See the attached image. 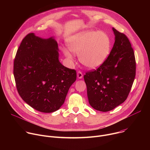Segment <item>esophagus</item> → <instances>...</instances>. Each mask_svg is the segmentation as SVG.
I'll return each instance as SVG.
<instances>
[{
    "instance_id": "obj_1",
    "label": "esophagus",
    "mask_w": 150,
    "mask_h": 150,
    "mask_svg": "<svg viewBox=\"0 0 150 150\" xmlns=\"http://www.w3.org/2000/svg\"><path fill=\"white\" fill-rule=\"evenodd\" d=\"M82 76H83V75H82V72H80V71H78V72H77V77H78L79 79H81V78H82Z\"/></svg>"
}]
</instances>
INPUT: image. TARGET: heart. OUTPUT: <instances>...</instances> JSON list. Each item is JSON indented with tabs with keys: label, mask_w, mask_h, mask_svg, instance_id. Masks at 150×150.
Returning <instances> with one entry per match:
<instances>
[{
	"label": "heart",
	"mask_w": 150,
	"mask_h": 150,
	"mask_svg": "<svg viewBox=\"0 0 150 150\" xmlns=\"http://www.w3.org/2000/svg\"><path fill=\"white\" fill-rule=\"evenodd\" d=\"M68 46L72 52L78 54L79 60L83 66L93 69L100 67L108 58L110 40L104 32L87 30L72 36ZM70 51L63 49L64 54L72 59L73 54Z\"/></svg>",
	"instance_id": "heart-1"
}]
</instances>
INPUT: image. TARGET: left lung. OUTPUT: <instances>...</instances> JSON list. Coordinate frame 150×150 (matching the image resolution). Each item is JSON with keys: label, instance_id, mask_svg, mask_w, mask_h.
Masks as SVG:
<instances>
[{"label": "left lung", "instance_id": "obj_1", "mask_svg": "<svg viewBox=\"0 0 150 150\" xmlns=\"http://www.w3.org/2000/svg\"><path fill=\"white\" fill-rule=\"evenodd\" d=\"M112 30L115 41L108 57L98 68L83 76L90 104L104 112L126 100L136 73L135 54L129 39L115 28Z\"/></svg>", "mask_w": 150, "mask_h": 150}]
</instances>
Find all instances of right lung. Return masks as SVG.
Instances as JSON below:
<instances>
[{"label": "right lung", "instance_id": "obj_1", "mask_svg": "<svg viewBox=\"0 0 150 150\" xmlns=\"http://www.w3.org/2000/svg\"><path fill=\"white\" fill-rule=\"evenodd\" d=\"M59 49L53 37L44 39L27 34L17 50L13 75L18 92L33 109L54 112L65 102L76 73L59 60Z\"/></svg>", "mask_w": 150, "mask_h": 150}]
</instances>
